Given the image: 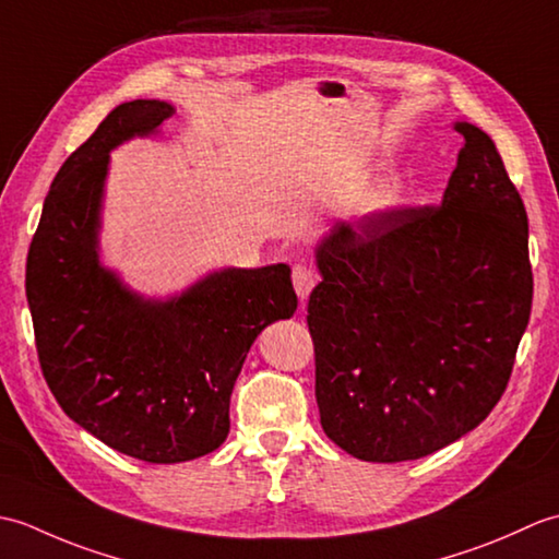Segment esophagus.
<instances>
[{"instance_id": "obj_1", "label": "esophagus", "mask_w": 559, "mask_h": 559, "mask_svg": "<svg viewBox=\"0 0 559 559\" xmlns=\"http://www.w3.org/2000/svg\"><path fill=\"white\" fill-rule=\"evenodd\" d=\"M317 286V273L307 266V264H295L293 266V288L300 295L302 300H307V295L312 293Z\"/></svg>"}]
</instances>
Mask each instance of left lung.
I'll return each mask as SVG.
<instances>
[{
  "label": "left lung",
  "mask_w": 559,
  "mask_h": 559,
  "mask_svg": "<svg viewBox=\"0 0 559 559\" xmlns=\"http://www.w3.org/2000/svg\"><path fill=\"white\" fill-rule=\"evenodd\" d=\"M466 144L442 204L391 206L336 225L307 302L314 396L331 442L399 463L435 454L502 399L524 336L528 216L492 139Z\"/></svg>",
  "instance_id": "8db88e82"
}]
</instances>
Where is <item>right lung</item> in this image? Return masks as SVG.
I'll return each mask as SVG.
<instances>
[{
  "label": "right lung",
  "mask_w": 559,
  "mask_h": 559,
  "mask_svg": "<svg viewBox=\"0 0 559 559\" xmlns=\"http://www.w3.org/2000/svg\"><path fill=\"white\" fill-rule=\"evenodd\" d=\"M173 115L122 103L71 153L45 197L26 261L35 348L71 420L148 463L192 461L230 430V394L259 331L298 310L290 269H225L170 302H144L98 264L108 153Z\"/></svg>",
  "instance_id": "obj_1"
}]
</instances>
